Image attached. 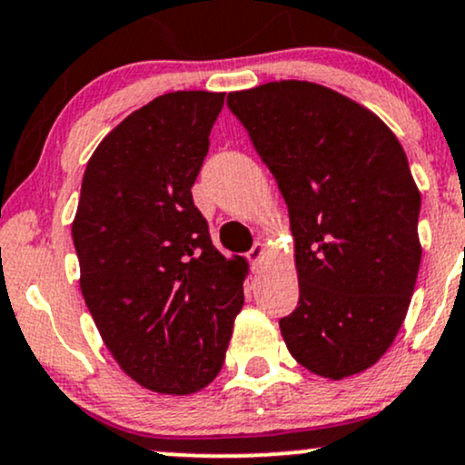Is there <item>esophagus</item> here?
Returning <instances> with one entry per match:
<instances>
[{
	"instance_id": "obj_1",
	"label": "esophagus",
	"mask_w": 465,
	"mask_h": 465,
	"mask_svg": "<svg viewBox=\"0 0 465 465\" xmlns=\"http://www.w3.org/2000/svg\"><path fill=\"white\" fill-rule=\"evenodd\" d=\"M245 256H248V261L252 265L261 263V259H263V256H265V243L263 242H256L252 248H250V252L245 254Z\"/></svg>"
}]
</instances>
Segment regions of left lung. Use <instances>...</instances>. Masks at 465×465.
Returning <instances> with one entry per match:
<instances>
[{
    "instance_id": "obj_1",
    "label": "left lung",
    "mask_w": 465,
    "mask_h": 465,
    "mask_svg": "<svg viewBox=\"0 0 465 465\" xmlns=\"http://www.w3.org/2000/svg\"><path fill=\"white\" fill-rule=\"evenodd\" d=\"M287 202L298 307L278 320L300 365L324 379L363 372L401 331L422 259L420 191L387 125L313 82L228 93Z\"/></svg>"
}]
</instances>
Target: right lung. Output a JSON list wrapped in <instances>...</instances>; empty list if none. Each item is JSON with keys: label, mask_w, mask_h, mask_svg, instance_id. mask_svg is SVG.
<instances>
[{"label": "right lung", "mask_w": 465, "mask_h": 465, "mask_svg": "<svg viewBox=\"0 0 465 465\" xmlns=\"http://www.w3.org/2000/svg\"><path fill=\"white\" fill-rule=\"evenodd\" d=\"M223 93L176 91L93 152L71 237L80 289L122 370L158 394L215 379L243 307L245 265L211 242L193 187Z\"/></svg>", "instance_id": "right-lung-1"}]
</instances>
